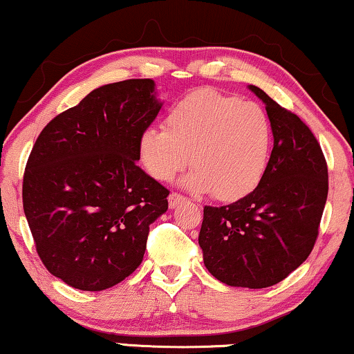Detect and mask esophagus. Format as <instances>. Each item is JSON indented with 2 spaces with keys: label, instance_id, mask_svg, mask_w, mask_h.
<instances>
[{
  "label": "esophagus",
  "instance_id": "esophagus-1",
  "mask_svg": "<svg viewBox=\"0 0 354 354\" xmlns=\"http://www.w3.org/2000/svg\"><path fill=\"white\" fill-rule=\"evenodd\" d=\"M167 201H169V207L171 209H174L177 206V204H180L182 201H185V196H183V194H180V193H171L169 194V198H167Z\"/></svg>",
  "mask_w": 354,
  "mask_h": 354
}]
</instances>
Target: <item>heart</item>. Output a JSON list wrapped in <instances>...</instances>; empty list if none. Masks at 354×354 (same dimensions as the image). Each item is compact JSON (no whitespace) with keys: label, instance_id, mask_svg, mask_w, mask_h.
<instances>
[{"label":"heart","instance_id":"obj_1","mask_svg":"<svg viewBox=\"0 0 354 354\" xmlns=\"http://www.w3.org/2000/svg\"><path fill=\"white\" fill-rule=\"evenodd\" d=\"M271 126L254 102L203 88L176 102L165 118V129L148 127L139 139L147 172L167 182L192 161L183 185L234 201L262 180L270 160Z\"/></svg>","mask_w":354,"mask_h":354}]
</instances>
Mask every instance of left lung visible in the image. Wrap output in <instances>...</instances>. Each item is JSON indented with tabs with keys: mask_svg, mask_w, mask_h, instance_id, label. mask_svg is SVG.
<instances>
[{
	"mask_svg": "<svg viewBox=\"0 0 354 354\" xmlns=\"http://www.w3.org/2000/svg\"><path fill=\"white\" fill-rule=\"evenodd\" d=\"M273 150L262 180L228 206L204 207L199 248L214 278L234 288L263 289L283 281L308 259L324 211L329 174L310 127L257 86Z\"/></svg>",
	"mask_w": 354,
	"mask_h": 354,
	"instance_id": "8db88e82",
	"label": "left lung"
}]
</instances>
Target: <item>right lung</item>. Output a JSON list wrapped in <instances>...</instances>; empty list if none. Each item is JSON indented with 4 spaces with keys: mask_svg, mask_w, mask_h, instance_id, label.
Listing matches in <instances>:
<instances>
[{
    "mask_svg": "<svg viewBox=\"0 0 354 354\" xmlns=\"http://www.w3.org/2000/svg\"><path fill=\"white\" fill-rule=\"evenodd\" d=\"M161 102L153 80L97 88L41 131L24 174V212L41 262L80 290L134 273L169 189L137 166Z\"/></svg>",
    "mask_w": 354,
    "mask_h": 354,
    "instance_id": "1",
    "label": "right lung"
}]
</instances>
